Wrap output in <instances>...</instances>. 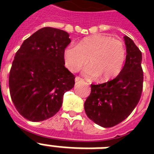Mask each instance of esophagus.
Wrapping results in <instances>:
<instances>
[{
  "label": "esophagus",
  "mask_w": 154,
  "mask_h": 154,
  "mask_svg": "<svg viewBox=\"0 0 154 154\" xmlns=\"http://www.w3.org/2000/svg\"><path fill=\"white\" fill-rule=\"evenodd\" d=\"M82 78H81V77H76V78H75V81H76V82H80V81H82Z\"/></svg>",
  "instance_id": "34e87169"
}]
</instances>
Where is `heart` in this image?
<instances>
[{"mask_svg": "<svg viewBox=\"0 0 154 154\" xmlns=\"http://www.w3.org/2000/svg\"><path fill=\"white\" fill-rule=\"evenodd\" d=\"M125 57L122 42L103 34L85 37L77 45H70L64 50L65 65L70 71L77 72L89 61L90 65L85 69L84 73L89 77H98L101 81L119 74Z\"/></svg>", "mask_w": 154, "mask_h": 154, "instance_id": "heart-1", "label": "heart"}]
</instances>
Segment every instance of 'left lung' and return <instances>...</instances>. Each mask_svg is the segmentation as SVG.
<instances>
[{"mask_svg": "<svg viewBox=\"0 0 154 154\" xmlns=\"http://www.w3.org/2000/svg\"><path fill=\"white\" fill-rule=\"evenodd\" d=\"M125 63L114 79L91 85V93L85 102L87 117L96 124L109 128L126 119L138 104L143 89L141 52L129 37Z\"/></svg>", "mask_w": 154, "mask_h": 154, "instance_id": "1", "label": "left lung"}]
</instances>
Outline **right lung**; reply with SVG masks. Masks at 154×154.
I'll return each instance as SVG.
<instances>
[{
	"label": "right lung",
	"mask_w": 154,
	"mask_h": 154,
	"mask_svg": "<svg viewBox=\"0 0 154 154\" xmlns=\"http://www.w3.org/2000/svg\"><path fill=\"white\" fill-rule=\"evenodd\" d=\"M71 40L64 30L42 28L24 41L16 53L8 77L16 109L31 122L57 113L65 92L73 88L75 76L65 67L64 50Z\"/></svg>",
	"instance_id": "1"
}]
</instances>
